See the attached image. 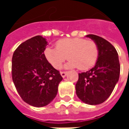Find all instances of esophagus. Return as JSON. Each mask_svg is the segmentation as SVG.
I'll return each instance as SVG.
<instances>
[{"mask_svg":"<svg viewBox=\"0 0 129 129\" xmlns=\"http://www.w3.org/2000/svg\"><path fill=\"white\" fill-rule=\"evenodd\" d=\"M66 75H67V72H61V75L63 78L66 77Z\"/></svg>","mask_w":129,"mask_h":129,"instance_id":"obj_1","label":"esophagus"}]
</instances>
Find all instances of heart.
Returning a JSON list of instances; mask_svg holds the SVG:
<instances>
[{"label":"heart","instance_id":"heart-1","mask_svg":"<svg viewBox=\"0 0 129 129\" xmlns=\"http://www.w3.org/2000/svg\"><path fill=\"white\" fill-rule=\"evenodd\" d=\"M44 54L48 61L55 69L62 67L63 62L70 61L66 68H78L79 70H88L97 61L99 50L96 43L81 38L64 39L57 41L56 48L47 47Z\"/></svg>","mask_w":129,"mask_h":129}]
</instances>
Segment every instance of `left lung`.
Returning <instances> with one entry per match:
<instances>
[{
  "instance_id": "left-lung-1",
  "label": "left lung",
  "mask_w": 129,
  "mask_h": 129,
  "mask_svg": "<svg viewBox=\"0 0 129 129\" xmlns=\"http://www.w3.org/2000/svg\"><path fill=\"white\" fill-rule=\"evenodd\" d=\"M86 37L96 43L99 54L94 67L79 73L76 94L85 104L97 105L105 102L113 92L119 80L120 65L117 50L108 41L94 34Z\"/></svg>"
}]
</instances>
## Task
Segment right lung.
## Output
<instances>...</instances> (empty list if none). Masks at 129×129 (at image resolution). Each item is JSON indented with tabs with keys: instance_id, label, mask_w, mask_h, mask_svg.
<instances>
[{
	"instance_id": "1",
	"label": "right lung",
	"mask_w": 129,
	"mask_h": 129,
	"mask_svg": "<svg viewBox=\"0 0 129 129\" xmlns=\"http://www.w3.org/2000/svg\"><path fill=\"white\" fill-rule=\"evenodd\" d=\"M47 45L45 38L39 35L22 43L13 54V82L22 100L34 107L49 104L63 79L45 58Z\"/></svg>"
}]
</instances>
